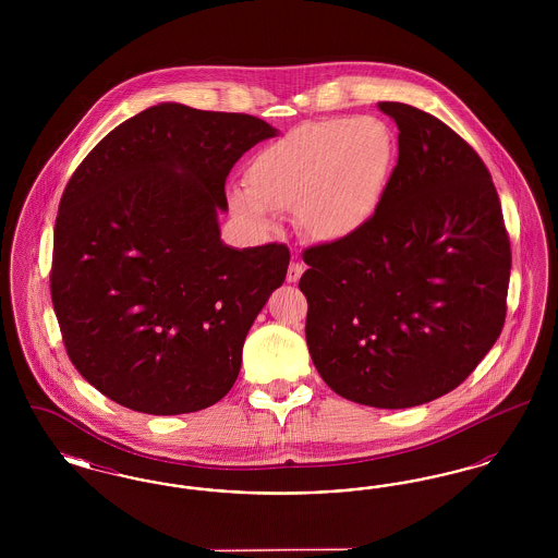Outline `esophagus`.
I'll list each match as a JSON object with an SVG mask.
<instances>
[{
  "instance_id": "obj_1",
  "label": "esophagus",
  "mask_w": 558,
  "mask_h": 558,
  "mask_svg": "<svg viewBox=\"0 0 558 558\" xmlns=\"http://www.w3.org/2000/svg\"><path fill=\"white\" fill-rule=\"evenodd\" d=\"M303 269H305V267H303V264H299V262H292L291 266H289V274H287V280H289V282H292V284H294V282H299V278L303 276Z\"/></svg>"
}]
</instances>
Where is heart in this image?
<instances>
[{"mask_svg":"<svg viewBox=\"0 0 558 558\" xmlns=\"http://www.w3.org/2000/svg\"><path fill=\"white\" fill-rule=\"evenodd\" d=\"M396 137L376 117H335L307 123L264 146L230 190V207L257 234L294 211L316 242L360 236L380 211L396 167Z\"/></svg>","mask_w":558,"mask_h":558,"instance_id":"b5f03b06","label":"heart"}]
</instances>
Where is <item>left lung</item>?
<instances>
[{"mask_svg":"<svg viewBox=\"0 0 558 558\" xmlns=\"http://www.w3.org/2000/svg\"><path fill=\"white\" fill-rule=\"evenodd\" d=\"M398 165L371 226L305 251V339L341 398L399 410L456 389L502 332L510 242L477 153L433 114L378 102Z\"/></svg>","mask_w":558,"mask_h":558,"instance_id":"8db88e82","label":"left lung"}]
</instances>
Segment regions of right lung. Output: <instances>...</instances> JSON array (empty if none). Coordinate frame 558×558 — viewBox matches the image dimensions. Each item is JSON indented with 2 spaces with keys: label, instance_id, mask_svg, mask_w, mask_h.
Here are the masks:
<instances>
[{
  "label": "right lung",
  "instance_id": "add662e5",
  "mask_svg": "<svg viewBox=\"0 0 558 558\" xmlns=\"http://www.w3.org/2000/svg\"><path fill=\"white\" fill-rule=\"evenodd\" d=\"M276 135L251 114L160 102L73 173L53 230V310L71 362L102 396L173 416L236 383L246 332L291 253L228 246L219 213L234 162Z\"/></svg>",
  "mask_w": 558,
  "mask_h": 558
}]
</instances>
